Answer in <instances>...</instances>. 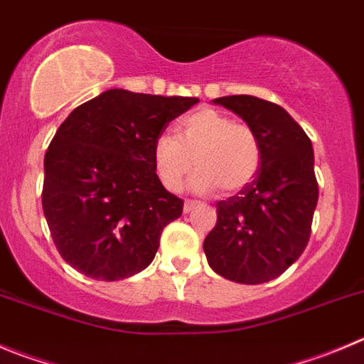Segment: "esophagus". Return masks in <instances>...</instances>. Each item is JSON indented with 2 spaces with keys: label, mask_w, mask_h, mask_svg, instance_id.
Wrapping results in <instances>:
<instances>
[{
  "label": "esophagus",
  "mask_w": 364,
  "mask_h": 364,
  "mask_svg": "<svg viewBox=\"0 0 364 364\" xmlns=\"http://www.w3.org/2000/svg\"><path fill=\"white\" fill-rule=\"evenodd\" d=\"M195 207H198V202H195V200H186V202H184V213H191Z\"/></svg>",
  "instance_id": "1"
}]
</instances>
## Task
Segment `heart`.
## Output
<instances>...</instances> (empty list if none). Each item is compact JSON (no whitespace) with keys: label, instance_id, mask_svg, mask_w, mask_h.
<instances>
[{"label":"heart","instance_id":"obj_1","mask_svg":"<svg viewBox=\"0 0 364 364\" xmlns=\"http://www.w3.org/2000/svg\"><path fill=\"white\" fill-rule=\"evenodd\" d=\"M154 169L168 191L184 188L193 159L198 171L193 189L225 195L243 191L257 176L262 161L261 141L254 128L214 109H198L182 119L178 139L161 134L154 143Z\"/></svg>","mask_w":364,"mask_h":364}]
</instances>
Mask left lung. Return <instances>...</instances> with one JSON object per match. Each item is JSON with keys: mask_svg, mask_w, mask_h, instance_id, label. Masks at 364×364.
I'll use <instances>...</instances> for the list:
<instances>
[{"mask_svg": "<svg viewBox=\"0 0 364 364\" xmlns=\"http://www.w3.org/2000/svg\"><path fill=\"white\" fill-rule=\"evenodd\" d=\"M214 103L257 134L262 161L243 191L216 203L218 221L203 241L209 266L228 280L262 284L282 275L306 250L318 203L313 144L280 105L248 95Z\"/></svg>", "mask_w": 364, "mask_h": 364, "instance_id": "left-lung-1", "label": "left lung"}]
</instances>
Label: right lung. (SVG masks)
<instances>
[{"mask_svg": "<svg viewBox=\"0 0 364 364\" xmlns=\"http://www.w3.org/2000/svg\"><path fill=\"white\" fill-rule=\"evenodd\" d=\"M198 98L110 89L76 107L44 155L43 210L68 264L96 280L143 272L184 202L161 184L154 143Z\"/></svg>", "mask_w": 364, "mask_h": 364, "instance_id": "add662e5", "label": "right lung"}]
</instances>
